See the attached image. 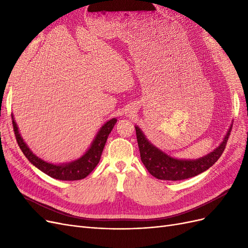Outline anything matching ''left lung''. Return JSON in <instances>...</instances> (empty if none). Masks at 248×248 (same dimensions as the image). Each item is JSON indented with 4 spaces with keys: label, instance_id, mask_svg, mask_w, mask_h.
Segmentation results:
<instances>
[{
    "label": "left lung",
    "instance_id": "8db88e82",
    "mask_svg": "<svg viewBox=\"0 0 248 248\" xmlns=\"http://www.w3.org/2000/svg\"><path fill=\"white\" fill-rule=\"evenodd\" d=\"M232 126V124H231L220 145L216 147L212 152L201 157V158L189 160L178 159L162 152L160 149L155 147L151 141L148 140L139 126H136L141 162L144 163L150 174L159 180L178 181V180H184L197 176L211 168L219 159L224 149H226Z\"/></svg>",
    "mask_w": 248,
    "mask_h": 248
}]
</instances>
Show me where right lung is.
Here are the masks:
<instances>
[{
  "instance_id": "obj_1",
  "label": "right lung",
  "mask_w": 248,
  "mask_h": 248,
  "mask_svg": "<svg viewBox=\"0 0 248 248\" xmlns=\"http://www.w3.org/2000/svg\"><path fill=\"white\" fill-rule=\"evenodd\" d=\"M116 123V118H112L108 120L107 123H104L100 130L97 132L91 146H90L86 153L81 157H79V158L70 162L55 164L44 161L31 151V149L28 147L25 140H22L16 120H14L12 115L13 129L14 133H16L17 144L22 153H24L28 158V160L37 169H39L41 171H43L44 174H46L54 179L63 180V181H74V180L84 179L96 168V166L100 160V157L103 151V148L106 146L107 140Z\"/></svg>"
}]
</instances>
